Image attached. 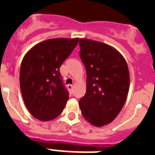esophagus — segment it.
<instances>
[{"instance_id": "obj_1", "label": "esophagus", "mask_w": 155, "mask_h": 155, "mask_svg": "<svg viewBox=\"0 0 155 155\" xmlns=\"http://www.w3.org/2000/svg\"><path fill=\"white\" fill-rule=\"evenodd\" d=\"M67 88H68V90H69V91H70L71 93H72V91H73V88H74V85H72V84H68Z\"/></svg>"}]
</instances>
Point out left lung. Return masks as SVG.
Here are the masks:
<instances>
[{
  "instance_id": "8db88e82",
  "label": "left lung",
  "mask_w": 155,
  "mask_h": 155,
  "mask_svg": "<svg viewBox=\"0 0 155 155\" xmlns=\"http://www.w3.org/2000/svg\"><path fill=\"white\" fill-rule=\"evenodd\" d=\"M80 46L87 84L79 105L89 123L102 127L116 118L126 101L130 89L128 64L123 55L110 45L81 39Z\"/></svg>"
}]
</instances>
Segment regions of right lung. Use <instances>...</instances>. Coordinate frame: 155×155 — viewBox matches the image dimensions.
I'll return each instance as SVG.
<instances>
[{"mask_svg":"<svg viewBox=\"0 0 155 155\" xmlns=\"http://www.w3.org/2000/svg\"><path fill=\"white\" fill-rule=\"evenodd\" d=\"M79 38L41 41L25 54L21 64L22 97L32 116L50 121L61 114L69 100L60 67L77 45Z\"/></svg>","mask_w":155,"mask_h":155,"instance_id":"1","label":"right lung"}]
</instances>
